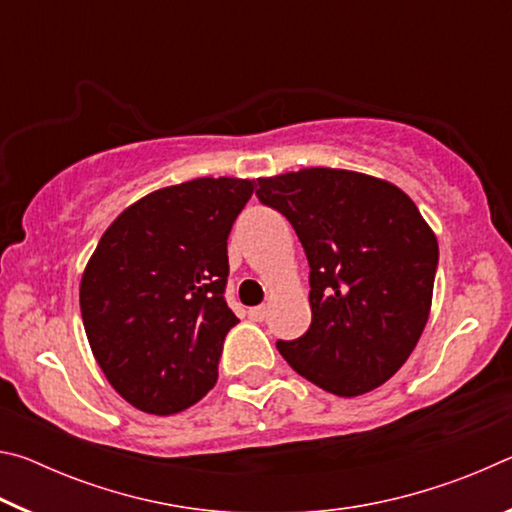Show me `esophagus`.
<instances>
[{"label":"esophagus","instance_id":"34e87169","mask_svg":"<svg viewBox=\"0 0 512 512\" xmlns=\"http://www.w3.org/2000/svg\"><path fill=\"white\" fill-rule=\"evenodd\" d=\"M266 314H268V309H266L264 305L248 309V316H250V320H264V318H266Z\"/></svg>","mask_w":512,"mask_h":512}]
</instances>
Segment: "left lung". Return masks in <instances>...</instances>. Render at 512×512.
I'll use <instances>...</instances> for the list:
<instances>
[{
    "mask_svg": "<svg viewBox=\"0 0 512 512\" xmlns=\"http://www.w3.org/2000/svg\"><path fill=\"white\" fill-rule=\"evenodd\" d=\"M309 259L311 327L277 350L327 393L357 397L400 370L429 320L438 239L400 187L309 167L257 178Z\"/></svg>",
    "mask_w": 512,
    "mask_h": 512,
    "instance_id": "1",
    "label": "left lung"
}]
</instances>
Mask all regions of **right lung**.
I'll use <instances>...</instances> for the list:
<instances>
[{"label": "right lung", "instance_id": "add662e5", "mask_svg": "<svg viewBox=\"0 0 512 512\" xmlns=\"http://www.w3.org/2000/svg\"><path fill=\"white\" fill-rule=\"evenodd\" d=\"M255 192L248 178L155 189L103 232L81 277V316L110 386L151 415L196 404L219 377L239 318L223 298L228 235Z\"/></svg>", "mask_w": 512, "mask_h": 512}]
</instances>
